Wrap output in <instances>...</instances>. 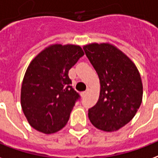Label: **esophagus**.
<instances>
[{
    "instance_id": "obj_1",
    "label": "esophagus",
    "mask_w": 158,
    "mask_h": 158,
    "mask_svg": "<svg viewBox=\"0 0 158 158\" xmlns=\"http://www.w3.org/2000/svg\"><path fill=\"white\" fill-rule=\"evenodd\" d=\"M89 91H90V89H89V88H87V90H86V91H85V92H83V93H81V96H82V97L86 96L87 93H89Z\"/></svg>"
}]
</instances>
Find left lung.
<instances>
[{
  "mask_svg": "<svg viewBox=\"0 0 158 158\" xmlns=\"http://www.w3.org/2000/svg\"><path fill=\"white\" fill-rule=\"evenodd\" d=\"M100 81L98 100L88 109L91 123L101 131L119 130L134 118L142 102L143 86L131 59L109 43L83 46Z\"/></svg>",
  "mask_w": 158,
  "mask_h": 158,
  "instance_id": "1",
  "label": "left lung"
}]
</instances>
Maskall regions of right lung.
Returning <instances> with one entry per match:
<instances>
[{"label": "right lung", "instance_id": "1", "mask_svg": "<svg viewBox=\"0 0 158 158\" xmlns=\"http://www.w3.org/2000/svg\"><path fill=\"white\" fill-rule=\"evenodd\" d=\"M83 55L81 46L55 44L30 62L22 83L21 105L36 131L52 134L66 125L80 97L71 86L68 72Z\"/></svg>", "mask_w": 158, "mask_h": 158}]
</instances>
